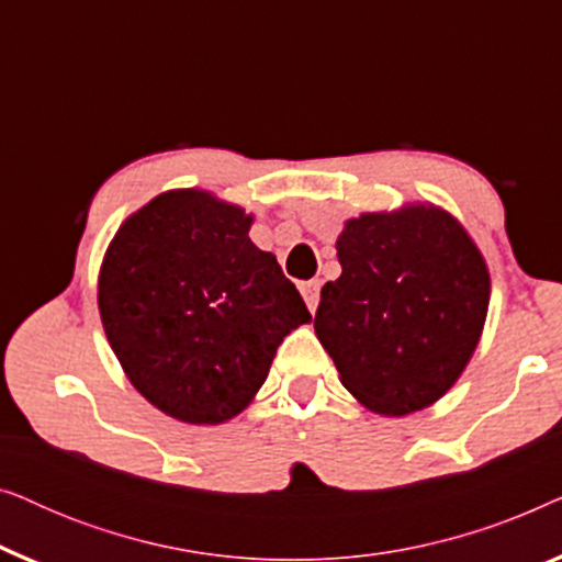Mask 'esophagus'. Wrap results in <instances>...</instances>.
<instances>
[{"label": "esophagus", "instance_id": "34e87169", "mask_svg": "<svg viewBox=\"0 0 562 562\" xmlns=\"http://www.w3.org/2000/svg\"><path fill=\"white\" fill-rule=\"evenodd\" d=\"M302 296H304V302H306V306H310V312H314L317 310V304H319V289H322V283L319 281H306V283H302Z\"/></svg>", "mask_w": 562, "mask_h": 562}]
</instances>
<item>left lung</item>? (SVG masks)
<instances>
[{
    "label": "left lung",
    "mask_w": 562,
    "mask_h": 562,
    "mask_svg": "<svg viewBox=\"0 0 562 562\" xmlns=\"http://www.w3.org/2000/svg\"><path fill=\"white\" fill-rule=\"evenodd\" d=\"M342 273L322 286L314 333L342 386L383 417L427 409L479 348L491 276L450 212L404 204L345 222Z\"/></svg>",
    "instance_id": "obj_1"
}]
</instances>
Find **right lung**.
<instances>
[{
    "mask_svg": "<svg viewBox=\"0 0 562 562\" xmlns=\"http://www.w3.org/2000/svg\"><path fill=\"white\" fill-rule=\"evenodd\" d=\"M250 225L243 206L173 189L122 222L99 268V314L122 371L187 425L237 417L283 337L312 322Z\"/></svg>",
    "mask_w": 562,
    "mask_h": 562,
    "instance_id": "right-lung-1",
    "label": "right lung"
}]
</instances>
